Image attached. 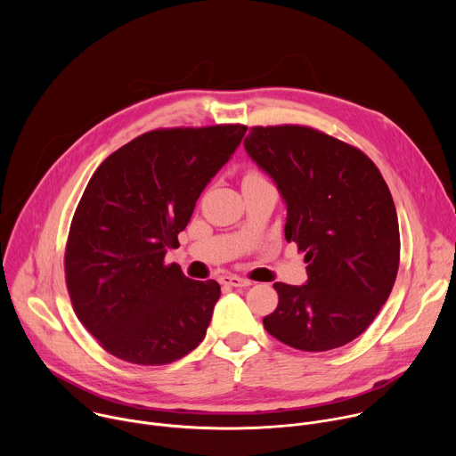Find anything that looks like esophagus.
<instances>
[{
	"instance_id": "esophagus-1",
	"label": "esophagus",
	"mask_w": 456,
	"mask_h": 456,
	"mask_svg": "<svg viewBox=\"0 0 456 456\" xmlns=\"http://www.w3.org/2000/svg\"><path fill=\"white\" fill-rule=\"evenodd\" d=\"M220 283L224 285H231V287H250L252 281L247 280V278H240V276H234V274H225L220 278Z\"/></svg>"
}]
</instances>
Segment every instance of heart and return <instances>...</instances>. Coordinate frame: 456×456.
Listing matches in <instances>:
<instances>
[{
  "label": "heart",
  "instance_id": "obj_1",
  "mask_svg": "<svg viewBox=\"0 0 456 456\" xmlns=\"http://www.w3.org/2000/svg\"><path fill=\"white\" fill-rule=\"evenodd\" d=\"M262 178H265L262 173L259 171H256V169H248V171H245V175H243V182H248V180H262Z\"/></svg>",
  "mask_w": 456,
  "mask_h": 456
}]
</instances>
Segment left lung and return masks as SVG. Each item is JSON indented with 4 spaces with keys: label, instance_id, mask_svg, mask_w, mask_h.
<instances>
[{
    "label": "left lung",
    "instance_id": "left-lung-1",
    "mask_svg": "<svg viewBox=\"0 0 456 456\" xmlns=\"http://www.w3.org/2000/svg\"><path fill=\"white\" fill-rule=\"evenodd\" d=\"M248 157L287 204L285 238L305 252V285L274 283L280 303L264 317L278 341L327 352L359 338L394 289L401 262L395 204L377 166L319 129L254 126Z\"/></svg>",
    "mask_w": 456,
    "mask_h": 456
}]
</instances>
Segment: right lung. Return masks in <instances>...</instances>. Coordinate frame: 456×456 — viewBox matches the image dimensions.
Returning <instances> with one entry per match:
<instances>
[{
    "label": "right lung",
    "instance_id": "obj_1",
    "mask_svg": "<svg viewBox=\"0 0 456 456\" xmlns=\"http://www.w3.org/2000/svg\"><path fill=\"white\" fill-rule=\"evenodd\" d=\"M245 132L243 124L153 129L90 178L72 218L64 278L76 315L108 354L160 366L206 338L220 285L189 280L164 257Z\"/></svg>",
    "mask_w": 456,
    "mask_h": 456
}]
</instances>
